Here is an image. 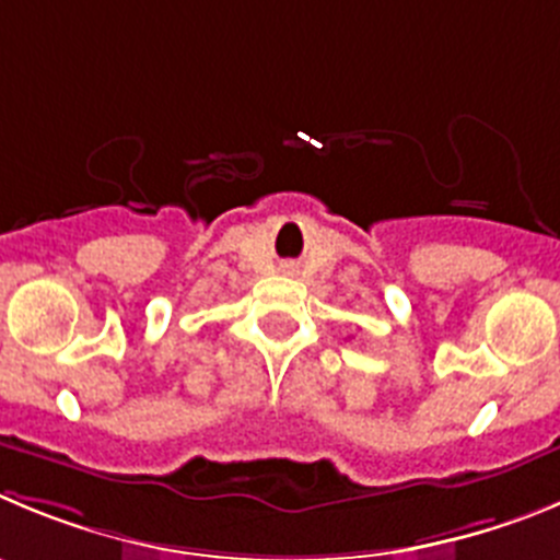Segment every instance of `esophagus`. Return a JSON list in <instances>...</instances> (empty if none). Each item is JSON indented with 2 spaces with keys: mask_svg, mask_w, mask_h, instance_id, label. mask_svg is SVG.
<instances>
[{
  "mask_svg": "<svg viewBox=\"0 0 560 560\" xmlns=\"http://www.w3.org/2000/svg\"><path fill=\"white\" fill-rule=\"evenodd\" d=\"M285 269H291V266H285Z\"/></svg>",
  "mask_w": 560,
  "mask_h": 560,
  "instance_id": "34e87169",
  "label": "esophagus"
}]
</instances>
